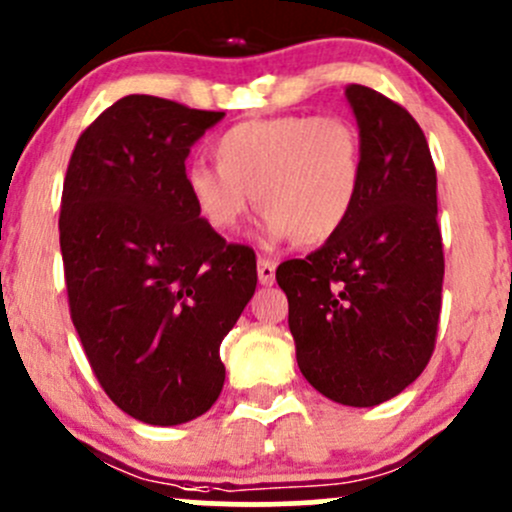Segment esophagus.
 <instances>
[{
  "label": "esophagus",
  "mask_w": 512,
  "mask_h": 512,
  "mask_svg": "<svg viewBox=\"0 0 512 512\" xmlns=\"http://www.w3.org/2000/svg\"><path fill=\"white\" fill-rule=\"evenodd\" d=\"M258 283L261 285H273L275 283V263L268 258H258Z\"/></svg>",
  "instance_id": "esophagus-1"
}]
</instances>
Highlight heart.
I'll return each mask as SVG.
<instances>
[{
  "mask_svg": "<svg viewBox=\"0 0 512 512\" xmlns=\"http://www.w3.org/2000/svg\"><path fill=\"white\" fill-rule=\"evenodd\" d=\"M212 154L217 166L198 162L183 174L212 232H237L256 195L266 244L319 246L341 232L363 193V135L341 116L244 120L217 137Z\"/></svg>",
  "mask_w": 512,
  "mask_h": 512,
  "instance_id": "obj_1",
  "label": "heart"
}]
</instances>
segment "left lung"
<instances>
[{
	"mask_svg": "<svg viewBox=\"0 0 512 512\" xmlns=\"http://www.w3.org/2000/svg\"><path fill=\"white\" fill-rule=\"evenodd\" d=\"M365 147L350 220L307 258L280 263L297 365L343 406H377L426 370L440 319L438 179L421 125L370 86H346Z\"/></svg>",
	"mask_w": 512,
	"mask_h": 512,
	"instance_id": "1",
	"label": "left lung"
}]
</instances>
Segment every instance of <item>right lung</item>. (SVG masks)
I'll use <instances>...</instances> for the list:
<instances>
[{
	"instance_id": "1",
	"label": "right lung",
	"mask_w": 512,
	"mask_h": 512,
	"mask_svg": "<svg viewBox=\"0 0 512 512\" xmlns=\"http://www.w3.org/2000/svg\"><path fill=\"white\" fill-rule=\"evenodd\" d=\"M225 118L130 94L82 132L60 249L72 324L103 392L149 426L203 416L225 384L222 338L256 290V254L195 212L186 159Z\"/></svg>"
}]
</instances>
